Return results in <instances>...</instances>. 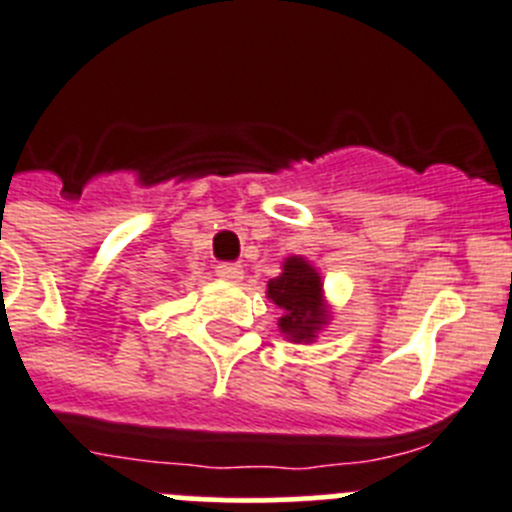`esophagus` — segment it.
I'll list each match as a JSON object with an SVG mask.
<instances>
[{
	"mask_svg": "<svg viewBox=\"0 0 512 512\" xmlns=\"http://www.w3.org/2000/svg\"><path fill=\"white\" fill-rule=\"evenodd\" d=\"M217 275L222 280H232V283H237V280H242V265H237V262H219Z\"/></svg>",
	"mask_w": 512,
	"mask_h": 512,
	"instance_id": "esophagus-1",
	"label": "esophagus"
}]
</instances>
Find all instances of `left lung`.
I'll use <instances>...</instances> for the list:
<instances>
[{"label": "left lung", "instance_id": "8db88e82", "mask_svg": "<svg viewBox=\"0 0 512 512\" xmlns=\"http://www.w3.org/2000/svg\"><path fill=\"white\" fill-rule=\"evenodd\" d=\"M321 288V275L303 257H288L283 275L267 283V298L283 310L280 331L295 343L313 341L318 328L326 323Z\"/></svg>", "mask_w": 512, "mask_h": 512}]
</instances>
